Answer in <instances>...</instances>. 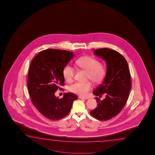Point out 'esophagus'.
Segmentation results:
<instances>
[{
    "instance_id": "obj_1",
    "label": "esophagus",
    "mask_w": 155,
    "mask_h": 155,
    "mask_svg": "<svg viewBox=\"0 0 155 155\" xmlns=\"http://www.w3.org/2000/svg\"><path fill=\"white\" fill-rule=\"evenodd\" d=\"M79 98L80 99H89V97H81V96H80V97H79Z\"/></svg>"
}]
</instances>
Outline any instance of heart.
<instances>
[{
	"mask_svg": "<svg viewBox=\"0 0 155 155\" xmlns=\"http://www.w3.org/2000/svg\"><path fill=\"white\" fill-rule=\"evenodd\" d=\"M76 66L87 71V78L95 83L102 81L106 73V68L104 64L99 63V61L91 56H82L75 62ZM63 75L66 81L71 82L73 80L75 69L71 65H67L63 69ZM93 85L91 82H78L71 84L69 89L71 92L81 96H86Z\"/></svg>",
	"mask_w": 155,
	"mask_h": 155,
	"instance_id": "1",
	"label": "heart"
}]
</instances>
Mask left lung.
Listing matches in <instances>:
<instances>
[{
	"label": "left lung",
	"instance_id": "left-lung-1",
	"mask_svg": "<svg viewBox=\"0 0 155 155\" xmlns=\"http://www.w3.org/2000/svg\"><path fill=\"white\" fill-rule=\"evenodd\" d=\"M94 54L105 61L106 73L102 84L93 92L96 95L105 94L103 100L96 97L97 107L90 112L100 120H107L117 116L122 110L131 89V76L128 64L120 53L108 48L98 49Z\"/></svg>",
	"mask_w": 155,
	"mask_h": 155
}]
</instances>
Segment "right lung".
<instances>
[{"instance_id":"1","label":"right lung","mask_w":155,"mask_h":155,"mask_svg":"<svg viewBox=\"0 0 155 155\" xmlns=\"http://www.w3.org/2000/svg\"><path fill=\"white\" fill-rule=\"evenodd\" d=\"M74 56L73 52L49 49L38 54L30 64L28 78L30 97L37 110L50 120H58L67 116L74 101L78 99L71 93H64L61 99L55 95L64 84L63 69Z\"/></svg>"}]
</instances>
